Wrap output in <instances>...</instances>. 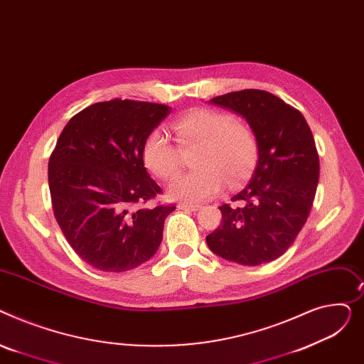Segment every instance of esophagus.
Masks as SVG:
<instances>
[{"instance_id":"34e87169","label":"esophagus","mask_w":364,"mask_h":364,"mask_svg":"<svg viewBox=\"0 0 364 364\" xmlns=\"http://www.w3.org/2000/svg\"><path fill=\"white\" fill-rule=\"evenodd\" d=\"M200 207L201 205H198V204H186V203L178 204V208H181V210H191V211H197Z\"/></svg>"}]
</instances>
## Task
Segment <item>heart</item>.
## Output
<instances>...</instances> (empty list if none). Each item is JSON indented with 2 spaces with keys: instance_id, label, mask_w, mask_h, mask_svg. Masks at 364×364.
<instances>
[{
  "instance_id": "b5f03b06",
  "label": "heart",
  "mask_w": 364,
  "mask_h": 364,
  "mask_svg": "<svg viewBox=\"0 0 364 364\" xmlns=\"http://www.w3.org/2000/svg\"><path fill=\"white\" fill-rule=\"evenodd\" d=\"M181 149L196 148L192 163L197 167L168 186V196L200 203L219 194L225 182L229 188L244 183L259 161V141L242 120L222 110H189L173 123ZM161 131H153L144 142L142 159L151 173L161 181L173 179L181 168V151Z\"/></svg>"
}]
</instances>
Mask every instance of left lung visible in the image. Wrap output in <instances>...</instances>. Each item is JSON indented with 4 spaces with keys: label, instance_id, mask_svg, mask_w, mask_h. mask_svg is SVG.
Returning <instances> with one entry per match:
<instances>
[{
    "label": "left lung",
    "instance_id": "8db88e82",
    "mask_svg": "<svg viewBox=\"0 0 364 364\" xmlns=\"http://www.w3.org/2000/svg\"><path fill=\"white\" fill-rule=\"evenodd\" d=\"M210 101L247 119L259 141V161L233 204L219 207L222 223L207 235V245L244 266L273 262L292 245L314 201L320 166L313 134L295 107L266 91L242 90Z\"/></svg>",
    "mask_w": 364,
    "mask_h": 364
}]
</instances>
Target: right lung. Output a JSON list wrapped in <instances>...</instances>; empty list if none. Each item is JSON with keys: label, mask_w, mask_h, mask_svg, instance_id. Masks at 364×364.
I'll list each match as a JSON object with an SVG mask.
<instances>
[{"label": "right lung", "mask_w": 364, "mask_h": 364, "mask_svg": "<svg viewBox=\"0 0 364 364\" xmlns=\"http://www.w3.org/2000/svg\"><path fill=\"white\" fill-rule=\"evenodd\" d=\"M168 112L126 98L95 102L69 120L53 149L54 218L75 252L98 270L135 269L159 250L176 205L141 207L163 194L144 167L142 148Z\"/></svg>", "instance_id": "1"}]
</instances>
